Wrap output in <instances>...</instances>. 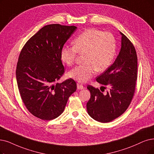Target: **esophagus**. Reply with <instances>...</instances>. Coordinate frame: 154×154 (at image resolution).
<instances>
[{
    "mask_svg": "<svg viewBox=\"0 0 154 154\" xmlns=\"http://www.w3.org/2000/svg\"><path fill=\"white\" fill-rule=\"evenodd\" d=\"M77 88H78V90H82V89L84 88V87H83V86L82 85L78 83V84H77Z\"/></svg>",
    "mask_w": 154,
    "mask_h": 154,
    "instance_id": "obj_1",
    "label": "esophagus"
}]
</instances>
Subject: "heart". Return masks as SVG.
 Wrapping results in <instances>:
<instances>
[{
    "instance_id": "obj_1",
    "label": "heart",
    "mask_w": 154,
    "mask_h": 154,
    "mask_svg": "<svg viewBox=\"0 0 154 154\" xmlns=\"http://www.w3.org/2000/svg\"><path fill=\"white\" fill-rule=\"evenodd\" d=\"M116 41L109 32H102L89 28L78 35L73 40V46H64L60 51V59L67 66L75 63L77 54H85L83 63L72 69L69 78L79 83H85L95 71L103 72L112 64L116 56Z\"/></svg>"
}]
</instances>
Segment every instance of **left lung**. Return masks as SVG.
I'll list each match as a JSON object with an SVG mask.
<instances>
[{"mask_svg":"<svg viewBox=\"0 0 154 154\" xmlns=\"http://www.w3.org/2000/svg\"><path fill=\"white\" fill-rule=\"evenodd\" d=\"M121 47L114 63L96 80L108 86L110 91L103 94L98 88L88 85L90 98L87 103L91 118L108 122L123 114L132 100L137 79V55L131 41L121 32Z\"/></svg>","mask_w":154,"mask_h":154,"instance_id":"8db88e82","label":"left lung"}]
</instances>
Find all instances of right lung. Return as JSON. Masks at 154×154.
<instances>
[{
  "instance_id": "obj_1",
  "label": "right lung",
  "mask_w": 154,
  "mask_h": 154,
  "mask_svg": "<svg viewBox=\"0 0 154 154\" xmlns=\"http://www.w3.org/2000/svg\"><path fill=\"white\" fill-rule=\"evenodd\" d=\"M76 28L46 25L28 40L20 52L16 75L21 99L28 111L42 120L59 116L76 90L71 78L55 85L64 72L61 48Z\"/></svg>"
}]
</instances>
